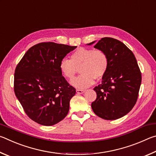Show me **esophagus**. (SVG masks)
Returning <instances> with one entry per match:
<instances>
[{
	"label": "esophagus",
	"mask_w": 156,
	"mask_h": 156,
	"mask_svg": "<svg viewBox=\"0 0 156 156\" xmlns=\"http://www.w3.org/2000/svg\"><path fill=\"white\" fill-rule=\"evenodd\" d=\"M84 92V90H83V89H76V93L78 94H83Z\"/></svg>",
	"instance_id": "34e87169"
}]
</instances>
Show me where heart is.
Wrapping results in <instances>:
<instances>
[{
    "instance_id": "obj_1",
    "label": "heart",
    "mask_w": 156,
    "mask_h": 156,
    "mask_svg": "<svg viewBox=\"0 0 156 156\" xmlns=\"http://www.w3.org/2000/svg\"><path fill=\"white\" fill-rule=\"evenodd\" d=\"M109 66L108 55L103 49L80 47L71 55V60L63 58L59 65L62 75L72 80L80 68L81 74L72 84L77 88L88 87L94 83V79L100 80L106 74Z\"/></svg>"
}]
</instances>
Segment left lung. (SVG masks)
<instances>
[{
	"instance_id": "8db88e82",
	"label": "left lung",
	"mask_w": 156,
	"mask_h": 156,
	"mask_svg": "<svg viewBox=\"0 0 156 156\" xmlns=\"http://www.w3.org/2000/svg\"><path fill=\"white\" fill-rule=\"evenodd\" d=\"M94 47L107 53L109 66L102 83L94 89L97 97L91 108L105 120L118 119L127 114L136 103L142 81L140 69L133 53L117 39L105 37Z\"/></svg>"
}]
</instances>
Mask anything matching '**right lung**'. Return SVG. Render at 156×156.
Here are the masks:
<instances>
[{
    "label": "right lung",
    "instance_id": "add662e5",
    "mask_svg": "<svg viewBox=\"0 0 156 156\" xmlns=\"http://www.w3.org/2000/svg\"><path fill=\"white\" fill-rule=\"evenodd\" d=\"M76 46L43 42L25 53L15 69L14 89L26 114L34 122L51 126L64 119L76 89L63 77L61 60Z\"/></svg>",
    "mask_w": 156,
    "mask_h": 156
}]
</instances>
